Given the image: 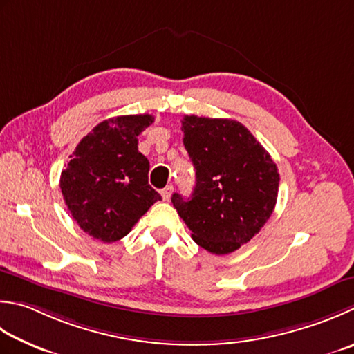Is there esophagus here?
Returning <instances> with one entry per match:
<instances>
[{"mask_svg":"<svg viewBox=\"0 0 354 354\" xmlns=\"http://www.w3.org/2000/svg\"><path fill=\"white\" fill-rule=\"evenodd\" d=\"M171 193H173V187L167 185V187H164V189L161 190V196H162L164 201H169L171 198Z\"/></svg>","mask_w":354,"mask_h":354,"instance_id":"1","label":"esophagus"}]
</instances>
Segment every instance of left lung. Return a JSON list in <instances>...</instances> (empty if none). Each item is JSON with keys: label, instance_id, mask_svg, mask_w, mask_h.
<instances>
[{"label": "left lung", "instance_id": "left-lung-1", "mask_svg": "<svg viewBox=\"0 0 354 354\" xmlns=\"http://www.w3.org/2000/svg\"><path fill=\"white\" fill-rule=\"evenodd\" d=\"M184 145L196 170L192 198L173 207L199 247L228 254L247 244L272 216L279 173L272 156L234 120L187 115Z\"/></svg>", "mask_w": 354, "mask_h": 354}]
</instances>
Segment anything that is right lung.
Segmentation results:
<instances>
[{
    "mask_svg": "<svg viewBox=\"0 0 354 354\" xmlns=\"http://www.w3.org/2000/svg\"><path fill=\"white\" fill-rule=\"evenodd\" d=\"M153 120L145 113L100 122L76 145L61 171L67 209L92 238L120 241L161 199L149 185L147 158L138 150V135Z\"/></svg>",
    "mask_w": 354,
    "mask_h": 354,
    "instance_id": "right-lung-1",
    "label": "right lung"
}]
</instances>
